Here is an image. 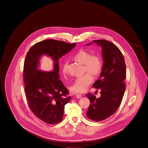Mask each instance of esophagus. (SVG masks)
<instances>
[{
    "mask_svg": "<svg viewBox=\"0 0 148 148\" xmlns=\"http://www.w3.org/2000/svg\"><path fill=\"white\" fill-rule=\"evenodd\" d=\"M75 97H76V98H77L79 99V98H82V94H77L75 95Z\"/></svg>",
    "mask_w": 148,
    "mask_h": 148,
    "instance_id": "34e87169",
    "label": "esophagus"
}]
</instances>
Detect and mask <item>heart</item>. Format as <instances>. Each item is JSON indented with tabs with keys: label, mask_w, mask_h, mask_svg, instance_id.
<instances>
[{
	"label": "heart",
	"mask_w": 148,
	"mask_h": 148,
	"mask_svg": "<svg viewBox=\"0 0 148 148\" xmlns=\"http://www.w3.org/2000/svg\"><path fill=\"white\" fill-rule=\"evenodd\" d=\"M73 59L83 65V69L84 73H90L94 77L98 76L101 73L103 66V61L98 55H92V53L88 51L80 50L74 54ZM62 71L63 75H66V64L63 65ZM90 74L86 73L75 79L70 86L71 91L73 93H83L86 91L93 82V77Z\"/></svg>",
	"instance_id": "obj_1"
}]
</instances>
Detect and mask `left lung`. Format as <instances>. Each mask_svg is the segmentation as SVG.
Here are the masks:
<instances>
[{
  "label": "left lung",
  "instance_id": "8db88e82",
  "mask_svg": "<svg viewBox=\"0 0 148 148\" xmlns=\"http://www.w3.org/2000/svg\"><path fill=\"white\" fill-rule=\"evenodd\" d=\"M101 47L104 64L98 80L93 87L101 90V97L90 93L87 94L90 104L86 112L87 117L99 122L113 114L119 107L125 90L126 65L122 53L113 43L106 40H94Z\"/></svg>",
  "mask_w": 148,
  "mask_h": 148
}]
</instances>
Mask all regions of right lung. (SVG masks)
I'll list each match as a JSON object with an SVG mask.
<instances>
[{
  "label": "right lung",
  "instance_id": "obj_1",
  "mask_svg": "<svg viewBox=\"0 0 148 148\" xmlns=\"http://www.w3.org/2000/svg\"><path fill=\"white\" fill-rule=\"evenodd\" d=\"M75 45L49 39L34 44L26 54L23 76L27 101L36 117L47 124L62 121L65 106L71 99L67 96L68 89L59 79L58 60ZM44 54L50 56L55 62L52 72L37 69L38 60Z\"/></svg>",
  "mask_w": 148,
  "mask_h": 148
}]
</instances>
